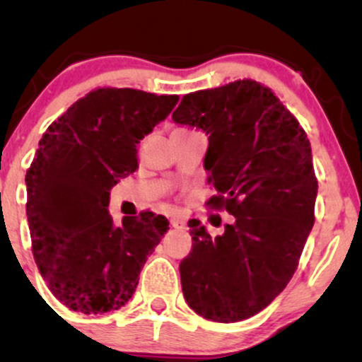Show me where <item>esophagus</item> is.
Returning <instances> with one entry per match:
<instances>
[{"label":"esophagus","instance_id":"34e87169","mask_svg":"<svg viewBox=\"0 0 362 362\" xmlns=\"http://www.w3.org/2000/svg\"><path fill=\"white\" fill-rule=\"evenodd\" d=\"M170 224H172L175 230H187V223L182 218H172L170 219Z\"/></svg>","mask_w":362,"mask_h":362}]
</instances>
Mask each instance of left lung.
Masks as SVG:
<instances>
[{
    "instance_id": "obj_1",
    "label": "left lung",
    "mask_w": 362,
    "mask_h": 362,
    "mask_svg": "<svg viewBox=\"0 0 362 362\" xmlns=\"http://www.w3.org/2000/svg\"><path fill=\"white\" fill-rule=\"evenodd\" d=\"M172 117L209 134L204 167L218 194L206 206L235 216L214 238L189 221L185 301L214 322L250 318L286 288L313 228L318 182L310 141L276 93L250 78L184 95Z\"/></svg>"
}]
</instances>
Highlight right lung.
Here are the masks:
<instances>
[{
  "instance_id": "right-lung-1",
  "label": "right lung",
  "mask_w": 362,
  "mask_h": 362,
  "mask_svg": "<svg viewBox=\"0 0 362 362\" xmlns=\"http://www.w3.org/2000/svg\"><path fill=\"white\" fill-rule=\"evenodd\" d=\"M178 95L95 88L57 117L27 170L32 253L49 289L85 315L119 310L131 300L141 267L167 233L153 211L115 228L110 189L136 172L138 143L172 112Z\"/></svg>"
}]
</instances>
